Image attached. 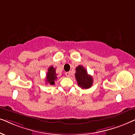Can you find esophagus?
<instances>
[{"mask_svg":"<svg viewBox=\"0 0 135 135\" xmlns=\"http://www.w3.org/2000/svg\"><path fill=\"white\" fill-rule=\"evenodd\" d=\"M65 74L68 77H70V75H71V73H70V72H66V73H65Z\"/></svg>","mask_w":135,"mask_h":135,"instance_id":"34e87169","label":"esophagus"}]
</instances>
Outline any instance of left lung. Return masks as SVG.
<instances>
[{
	"label": "left lung",
	"mask_w": 135,
	"mask_h": 135,
	"mask_svg": "<svg viewBox=\"0 0 135 135\" xmlns=\"http://www.w3.org/2000/svg\"><path fill=\"white\" fill-rule=\"evenodd\" d=\"M75 77L78 85L82 89H88L93 84V78L88 74L86 70L82 66L79 65L76 68Z\"/></svg>",
	"instance_id": "1"
}]
</instances>
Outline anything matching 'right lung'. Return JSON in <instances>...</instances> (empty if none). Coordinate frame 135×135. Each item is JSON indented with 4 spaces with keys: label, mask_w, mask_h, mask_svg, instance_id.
<instances>
[{
    "label": "right lung",
    "mask_w": 135,
    "mask_h": 135,
    "mask_svg": "<svg viewBox=\"0 0 135 135\" xmlns=\"http://www.w3.org/2000/svg\"><path fill=\"white\" fill-rule=\"evenodd\" d=\"M57 74H56V69L53 66L49 68V70L46 75V82L51 85L55 84V80H57Z\"/></svg>",
    "instance_id": "right-lung-1"
}]
</instances>
